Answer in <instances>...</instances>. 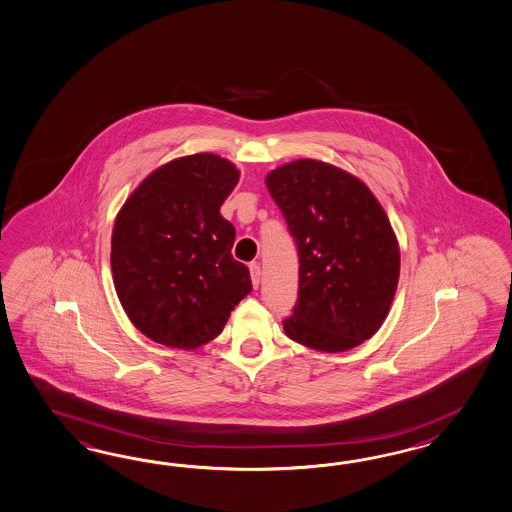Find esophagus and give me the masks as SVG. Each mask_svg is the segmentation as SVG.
I'll list each match as a JSON object with an SVG mask.
<instances>
[{
    "instance_id": "1",
    "label": "esophagus",
    "mask_w": 512,
    "mask_h": 512,
    "mask_svg": "<svg viewBox=\"0 0 512 512\" xmlns=\"http://www.w3.org/2000/svg\"><path fill=\"white\" fill-rule=\"evenodd\" d=\"M249 269L252 286H254V288H258V286H260V275H262V271H260V263H250Z\"/></svg>"
}]
</instances>
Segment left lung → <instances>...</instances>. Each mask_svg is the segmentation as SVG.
Wrapping results in <instances>:
<instances>
[{"label":"left lung","mask_w":512,"mask_h":512,"mask_svg":"<svg viewBox=\"0 0 512 512\" xmlns=\"http://www.w3.org/2000/svg\"><path fill=\"white\" fill-rule=\"evenodd\" d=\"M265 185L299 250L288 338L325 353L369 340L390 312L401 262L379 200L353 174L317 159L282 165Z\"/></svg>","instance_id":"obj_1"}]
</instances>
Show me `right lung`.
I'll return each instance as SVG.
<instances>
[{
    "instance_id": "add662e5",
    "label": "right lung",
    "mask_w": 512,
    "mask_h": 512,
    "mask_svg": "<svg viewBox=\"0 0 512 512\" xmlns=\"http://www.w3.org/2000/svg\"><path fill=\"white\" fill-rule=\"evenodd\" d=\"M239 171L215 154L172 159L146 176L118 211L111 269L118 299L150 340L197 349L223 332L252 289L232 258L236 228L221 206Z\"/></svg>"
}]
</instances>
